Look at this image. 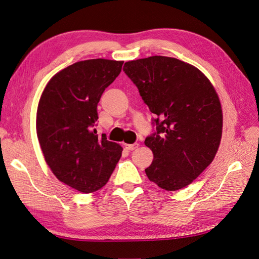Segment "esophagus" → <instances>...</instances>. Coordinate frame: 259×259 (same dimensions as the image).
<instances>
[{"label":"esophagus","instance_id":"1","mask_svg":"<svg viewBox=\"0 0 259 259\" xmlns=\"http://www.w3.org/2000/svg\"><path fill=\"white\" fill-rule=\"evenodd\" d=\"M124 146H125V148L127 149V150L133 151V150H135V149H137L139 147V144L138 143H135V144H125Z\"/></svg>","mask_w":259,"mask_h":259}]
</instances>
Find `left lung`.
Returning <instances> with one entry per match:
<instances>
[{
	"mask_svg": "<svg viewBox=\"0 0 259 259\" xmlns=\"http://www.w3.org/2000/svg\"><path fill=\"white\" fill-rule=\"evenodd\" d=\"M123 71L154 114L155 132L145 140L153 152L145 169L149 180L167 191L190 185L221 144L223 111L214 86L198 68L165 56L127 61Z\"/></svg>",
	"mask_w": 259,
	"mask_h": 259,
	"instance_id": "1",
	"label": "left lung"
}]
</instances>
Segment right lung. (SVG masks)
Masks as SVG:
<instances>
[{
  "mask_svg": "<svg viewBox=\"0 0 259 259\" xmlns=\"http://www.w3.org/2000/svg\"><path fill=\"white\" fill-rule=\"evenodd\" d=\"M123 61H77L55 74L42 93L36 134L54 175L73 189L91 193L110 178L123 148L96 135L97 105L120 74Z\"/></svg>",
  "mask_w": 259,
  "mask_h": 259,
  "instance_id": "add662e5",
  "label": "right lung"
}]
</instances>
